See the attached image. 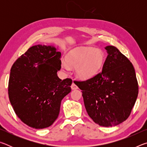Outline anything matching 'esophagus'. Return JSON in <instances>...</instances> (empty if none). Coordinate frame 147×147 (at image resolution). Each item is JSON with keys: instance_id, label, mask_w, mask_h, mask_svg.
<instances>
[{"instance_id": "34e87169", "label": "esophagus", "mask_w": 147, "mask_h": 147, "mask_svg": "<svg viewBox=\"0 0 147 147\" xmlns=\"http://www.w3.org/2000/svg\"><path fill=\"white\" fill-rule=\"evenodd\" d=\"M71 89H73V90H75V89H78V86H77L74 83H73L72 84V85H71Z\"/></svg>"}]
</instances>
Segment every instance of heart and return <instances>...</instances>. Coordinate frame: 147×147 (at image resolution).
Returning <instances> with one entry per match:
<instances>
[{"mask_svg":"<svg viewBox=\"0 0 147 147\" xmlns=\"http://www.w3.org/2000/svg\"><path fill=\"white\" fill-rule=\"evenodd\" d=\"M104 61V54L100 50L91 47H78L69 52L66 60L61 61V68L64 71L69 72L70 66L76 67V74L80 78L88 80L100 72Z\"/></svg>","mask_w":147,"mask_h":147,"instance_id":"1","label":"heart"}]
</instances>
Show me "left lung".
I'll list each match as a JSON object with an SVG mask.
<instances>
[{
  "mask_svg": "<svg viewBox=\"0 0 147 147\" xmlns=\"http://www.w3.org/2000/svg\"><path fill=\"white\" fill-rule=\"evenodd\" d=\"M104 49L108 56L101 73L75 84L82 90L89 116L98 125L110 127L128 119L138 98V84L130 60L115 47Z\"/></svg>",
  "mask_w": 147,
  "mask_h": 147,
  "instance_id": "1",
  "label": "left lung"
}]
</instances>
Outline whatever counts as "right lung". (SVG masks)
Listing matches in <instances>:
<instances>
[{"mask_svg": "<svg viewBox=\"0 0 147 147\" xmlns=\"http://www.w3.org/2000/svg\"><path fill=\"white\" fill-rule=\"evenodd\" d=\"M53 45L30 47L13 64L9 98L17 117L36 129L49 127L58 118L61 102L71 91L72 80L57 75L61 53Z\"/></svg>", "mask_w": 147, "mask_h": 147, "instance_id": "right-lung-1", "label": "right lung"}]
</instances>
